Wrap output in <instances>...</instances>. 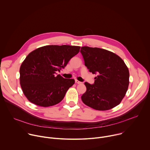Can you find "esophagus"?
<instances>
[{
	"instance_id": "1",
	"label": "esophagus",
	"mask_w": 150,
	"mask_h": 150,
	"mask_svg": "<svg viewBox=\"0 0 150 150\" xmlns=\"http://www.w3.org/2000/svg\"><path fill=\"white\" fill-rule=\"evenodd\" d=\"M75 83H78V84H79V83H81V82H80V81H78V80H76V79H75Z\"/></svg>"
}]
</instances>
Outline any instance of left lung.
<instances>
[{"label": "left lung", "mask_w": 150, "mask_h": 150, "mask_svg": "<svg viewBox=\"0 0 150 150\" xmlns=\"http://www.w3.org/2000/svg\"><path fill=\"white\" fill-rule=\"evenodd\" d=\"M85 65L97 74L94 83L85 82L87 90L82 102L97 110H108L119 105L129 86V72L124 61L117 54L97 47H82Z\"/></svg>", "instance_id": "left-lung-1"}]
</instances>
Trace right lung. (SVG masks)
<instances>
[{"mask_svg": "<svg viewBox=\"0 0 150 150\" xmlns=\"http://www.w3.org/2000/svg\"><path fill=\"white\" fill-rule=\"evenodd\" d=\"M79 49L75 46H45L26 57L20 67L19 79L23 91L30 102L49 107L63 100L75 80L64 78L57 72L64 69Z\"/></svg>", "mask_w": 150, "mask_h": 150, "instance_id": "obj_1", "label": "right lung"}]
</instances>
